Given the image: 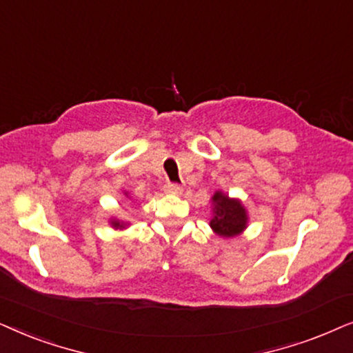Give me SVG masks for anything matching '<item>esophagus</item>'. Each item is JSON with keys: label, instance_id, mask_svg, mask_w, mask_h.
<instances>
[{"label": "esophagus", "instance_id": "obj_1", "mask_svg": "<svg viewBox=\"0 0 353 353\" xmlns=\"http://www.w3.org/2000/svg\"><path fill=\"white\" fill-rule=\"evenodd\" d=\"M164 192H166V194H181L182 192V185L181 184H172V182H168L166 185H164Z\"/></svg>", "mask_w": 353, "mask_h": 353}]
</instances>
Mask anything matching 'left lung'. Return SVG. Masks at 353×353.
I'll list each match as a JSON object with an SVG mask.
<instances>
[{"label": "left lung", "instance_id": "1", "mask_svg": "<svg viewBox=\"0 0 353 353\" xmlns=\"http://www.w3.org/2000/svg\"><path fill=\"white\" fill-rule=\"evenodd\" d=\"M213 219L210 225L221 237H234L243 231L247 224L245 208L239 200H231L228 195L216 192L213 196Z\"/></svg>", "mask_w": 353, "mask_h": 353}]
</instances>
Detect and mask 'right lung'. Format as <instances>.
<instances>
[{
	"label": "right lung",
	"instance_id": "1",
	"mask_svg": "<svg viewBox=\"0 0 353 353\" xmlns=\"http://www.w3.org/2000/svg\"><path fill=\"white\" fill-rule=\"evenodd\" d=\"M112 225H114V228H122V224L117 223V221H114V223H112Z\"/></svg>",
	"mask_w": 353,
	"mask_h": 353
}]
</instances>
